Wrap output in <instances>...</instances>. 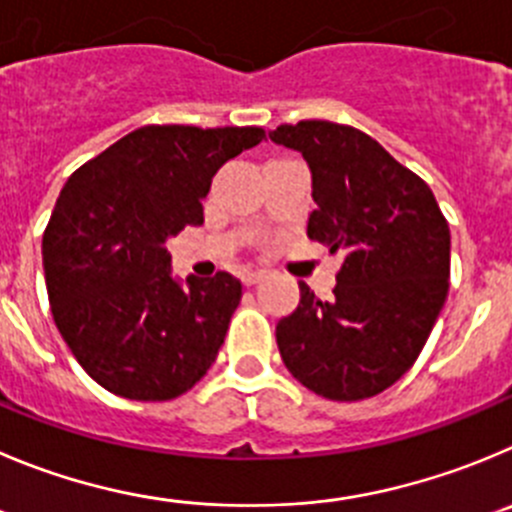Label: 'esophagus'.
<instances>
[{
    "instance_id": "obj_1",
    "label": "esophagus",
    "mask_w": 512,
    "mask_h": 512,
    "mask_svg": "<svg viewBox=\"0 0 512 512\" xmlns=\"http://www.w3.org/2000/svg\"><path fill=\"white\" fill-rule=\"evenodd\" d=\"M260 280H265V272L262 270H252V272H245V275H242V283H245L247 288H250V285H257Z\"/></svg>"
}]
</instances>
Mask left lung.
Returning <instances> with one entry per match:
<instances>
[{
    "label": "left lung",
    "mask_w": 512,
    "mask_h": 512,
    "mask_svg": "<svg viewBox=\"0 0 512 512\" xmlns=\"http://www.w3.org/2000/svg\"><path fill=\"white\" fill-rule=\"evenodd\" d=\"M313 174L308 237L341 252L331 300L300 283L275 328L290 374L318 396L358 401L412 369L450 288V224L432 189L366 136L331 121L270 133Z\"/></svg>",
    "instance_id": "obj_1"
}]
</instances>
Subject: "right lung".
<instances>
[{
    "label": "right lung",
    "mask_w": 512,
    "mask_h": 512,
    "mask_svg": "<svg viewBox=\"0 0 512 512\" xmlns=\"http://www.w3.org/2000/svg\"><path fill=\"white\" fill-rule=\"evenodd\" d=\"M257 126H143L80 166L42 237L55 326L78 364L123 399L169 401L217 358L242 283L171 278L166 240L204 222L212 176Z\"/></svg>",
    "instance_id": "obj_1"
}]
</instances>
